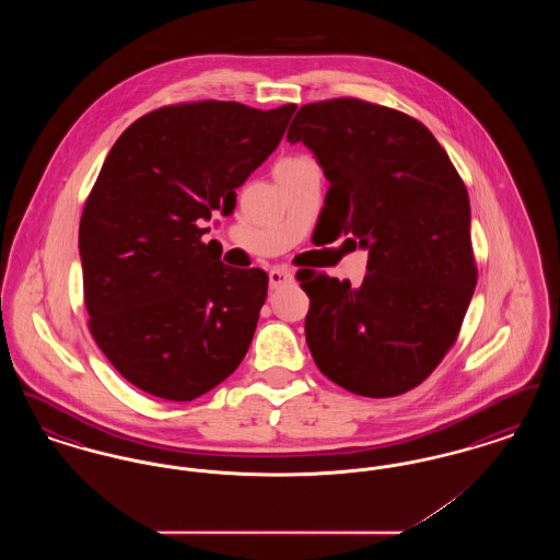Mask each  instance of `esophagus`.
Returning a JSON list of instances; mask_svg holds the SVG:
<instances>
[{"mask_svg": "<svg viewBox=\"0 0 560 560\" xmlns=\"http://www.w3.org/2000/svg\"><path fill=\"white\" fill-rule=\"evenodd\" d=\"M268 279H270V288H272V290L283 288V285H288V283L292 281V270H288V268L283 267L272 268V270L268 272Z\"/></svg>", "mask_w": 560, "mask_h": 560, "instance_id": "1", "label": "esophagus"}]
</instances>
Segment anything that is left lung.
<instances>
[{
  "instance_id": "left-lung-1",
  "label": "left lung",
  "mask_w": 560,
  "mask_h": 560,
  "mask_svg": "<svg viewBox=\"0 0 560 560\" xmlns=\"http://www.w3.org/2000/svg\"><path fill=\"white\" fill-rule=\"evenodd\" d=\"M288 142L315 153L327 218L370 249L359 288L300 277L311 354L354 395H402L455 345L475 293L468 190L424 124L359 98L300 107Z\"/></svg>"
}]
</instances>
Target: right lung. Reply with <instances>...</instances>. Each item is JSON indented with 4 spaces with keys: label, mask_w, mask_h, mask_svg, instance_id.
Wrapping results in <instances>:
<instances>
[{
    "label": "right lung",
    "mask_w": 560,
    "mask_h": 560,
    "mask_svg": "<svg viewBox=\"0 0 560 560\" xmlns=\"http://www.w3.org/2000/svg\"><path fill=\"white\" fill-rule=\"evenodd\" d=\"M295 105L226 101L151 110L117 138L80 222L90 331L136 388L192 400L240 368L268 275L220 262L201 224L231 212Z\"/></svg>",
    "instance_id": "right-lung-1"
}]
</instances>
